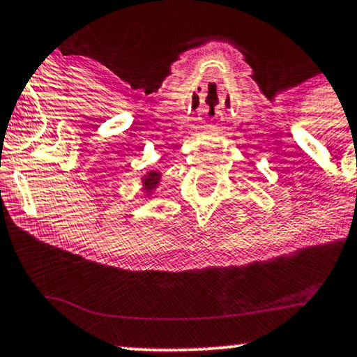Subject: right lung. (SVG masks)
<instances>
[{
    "instance_id": "add662e5",
    "label": "right lung",
    "mask_w": 357,
    "mask_h": 357,
    "mask_svg": "<svg viewBox=\"0 0 357 357\" xmlns=\"http://www.w3.org/2000/svg\"><path fill=\"white\" fill-rule=\"evenodd\" d=\"M162 178V172L153 169L149 170L145 175H142L140 182H142V192H144V197H150L155 192V188L158 187Z\"/></svg>"
}]
</instances>
